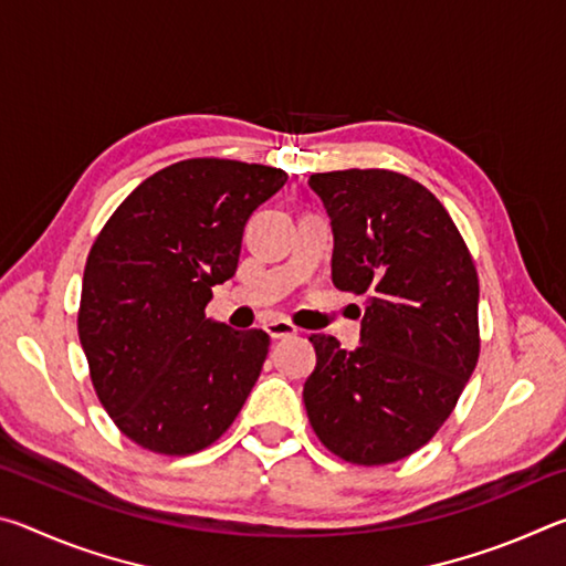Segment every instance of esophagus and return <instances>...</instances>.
<instances>
[{
  "label": "esophagus",
  "mask_w": 566,
  "mask_h": 566,
  "mask_svg": "<svg viewBox=\"0 0 566 566\" xmlns=\"http://www.w3.org/2000/svg\"><path fill=\"white\" fill-rule=\"evenodd\" d=\"M264 329L272 339H286V337H294V334H296V327L290 319H272V322L264 324Z\"/></svg>",
  "instance_id": "esophagus-1"
}]
</instances>
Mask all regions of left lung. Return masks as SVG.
I'll return each instance as SVG.
<instances>
[{"label": "left lung", "mask_w": 566, "mask_h": 566, "mask_svg": "<svg viewBox=\"0 0 566 566\" xmlns=\"http://www.w3.org/2000/svg\"><path fill=\"white\" fill-rule=\"evenodd\" d=\"M310 187L332 219V280L367 304L359 349L310 337L306 417L344 462H399L439 432L476 367V266L444 205L399 171H319Z\"/></svg>", "instance_id": "8db88e82"}]
</instances>
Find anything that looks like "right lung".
<instances>
[{"label":"right lung","instance_id":"right-lung-1","mask_svg":"<svg viewBox=\"0 0 566 566\" xmlns=\"http://www.w3.org/2000/svg\"><path fill=\"white\" fill-rule=\"evenodd\" d=\"M284 181L282 169L237 159L177 161L94 239L76 329L102 407L142 449L202 452L260 379L270 334L209 322L205 306L237 272L249 214Z\"/></svg>","mask_w":566,"mask_h":566}]
</instances>
